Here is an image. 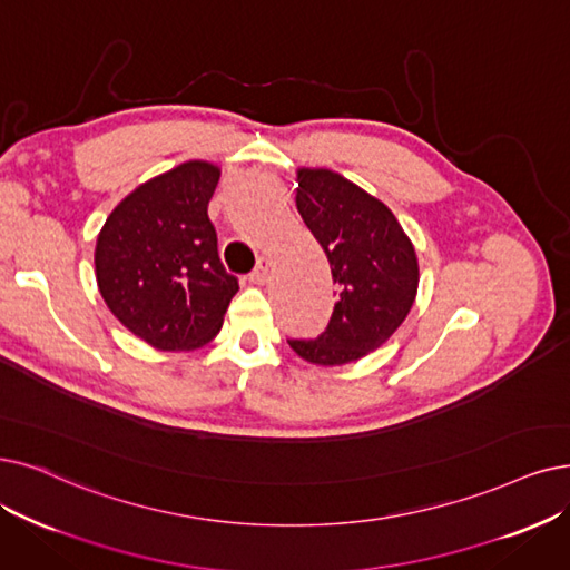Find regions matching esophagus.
<instances>
[{
  "mask_svg": "<svg viewBox=\"0 0 570 570\" xmlns=\"http://www.w3.org/2000/svg\"><path fill=\"white\" fill-rule=\"evenodd\" d=\"M268 273H271V264H268V259H259L257 262V266H255V271L249 273V281L253 283H257V285H262V283H266V278H268Z\"/></svg>",
  "mask_w": 570,
  "mask_h": 570,
  "instance_id": "obj_1",
  "label": "esophagus"
}]
</instances>
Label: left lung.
Segmentation results:
<instances>
[{
	"instance_id": "8db88e82",
	"label": "left lung",
	"mask_w": 570,
	"mask_h": 570,
	"mask_svg": "<svg viewBox=\"0 0 570 570\" xmlns=\"http://www.w3.org/2000/svg\"><path fill=\"white\" fill-rule=\"evenodd\" d=\"M297 210L330 259L336 304L321 334L287 344L323 367L360 360L402 325L414 304V245L381 200L332 170H299Z\"/></svg>"
}]
</instances>
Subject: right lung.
<instances>
[{
  "label": "right lung",
  "instance_id": "add662e5",
  "mask_svg": "<svg viewBox=\"0 0 570 570\" xmlns=\"http://www.w3.org/2000/svg\"><path fill=\"white\" fill-rule=\"evenodd\" d=\"M217 181V166L181 164L128 194L98 236L96 276L105 304L158 351L208 344L238 292L208 217Z\"/></svg>",
  "mask_w": 570,
  "mask_h": 570
}]
</instances>
